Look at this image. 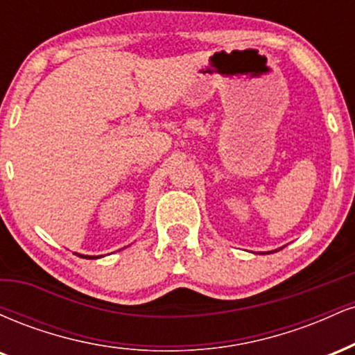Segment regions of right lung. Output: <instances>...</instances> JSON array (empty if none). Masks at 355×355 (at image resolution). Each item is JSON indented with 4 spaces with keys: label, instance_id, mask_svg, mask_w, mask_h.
<instances>
[{
    "label": "right lung",
    "instance_id": "add662e5",
    "mask_svg": "<svg viewBox=\"0 0 355 355\" xmlns=\"http://www.w3.org/2000/svg\"><path fill=\"white\" fill-rule=\"evenodd\" d=\"M80 257H85V259H96V257H87V255H80Z\"/></svg>",
    "mask_w": 355,
    "mask_h": 355
}]
</instances>
